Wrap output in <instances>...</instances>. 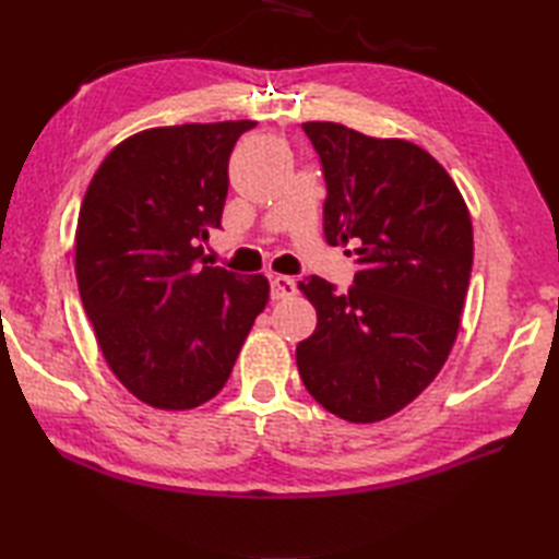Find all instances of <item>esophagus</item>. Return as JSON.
Listing matches in <instances>:
<instances>
[{"mask_svg": "<svg viewBox=\"0 0 559 559\" xmlns=\"http://www.w3.org/2000/svg\"><path fill=\"white\" fill-rule=\"evenodd\" d=\"M290 295H295V281L290 276H273L271 300H286Z\"/></svg>", "mask_w": 559, "mask_h": 559, "instance_id": "obj_1", "label": "esophagus"}]
</instances>
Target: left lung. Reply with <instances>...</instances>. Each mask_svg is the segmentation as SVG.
Masks as SVG:
<instances>
[{"label": "left lung", "mask_w": 559, "mask_h": 559, "mask_svg": "<svg viewBox=\"0 0 559 559\" xmlns=\"http://www.w3.org/2000/svg\"><path fill=\"white\" fill-rule=\"evenodd\" d=\"M324 165V237L355 245L346 295L298 288L317 329L295 348L305 389L348 423H379L430 386L454 346L473 266L468 206L449 173L406 139L305 122Z\"/></svg>", "instance_id": "8db88e82"}]
</instances>
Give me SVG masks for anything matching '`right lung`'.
<instances>
[{
  "mask_svg": "<svg viewBox=\"0 0 559 559\" xmlns=\"http://www.w3.org/2000/svg\"><path fill=\"white\" fill-rule=\"evenodd\" d=\"M252 120L153 127L93 175L76 223V281L98 348L139 401L189 411L228 382L269 302L261 273L200 264L221 228L228 160Z\"/></svg>",
  "mask_w": 559,
  "mask_h": 559,
  "instance_id": "add662e5",
  "label": "right lung"
}]
</instances>
